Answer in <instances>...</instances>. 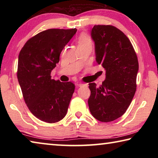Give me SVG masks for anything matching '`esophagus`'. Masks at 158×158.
Wrapping results in <instances>:
<instances>
[{
    "mask_svg": "<svg viewBox=\"0 0 158 158\" xmlns=\"http://www.w3.org/2000/svg\"><path fill=\"white\" fill-rule=\"evenodd\" d=\"M77 85H78L79 87H81V86H84V85H86V84H83V83H79V84H77Z\"/></svg>",
    "mask_w": 158,
    "mask_h": 158,
    "instance_id": "34e87169",
    "label": "esophagus"
}]
</instances>
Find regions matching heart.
Segmentation results:
<instances>
[{
    "label": "heart",
    "instance_id": "heart-1",
    "mask_svg": "<svg viewBox=\"0 0 158 158\" xmlns=\"http://www.w3.org/2000/svg\"><path fill=\"white\" fill-rule=\"evenodd\" d=\"M85 43H91V40H90L89 36L85 35H82L79 37L78 40V44Z\"/></svg>",
    "mask_w": 158,
    "mask_h": 158
}]
</instances>
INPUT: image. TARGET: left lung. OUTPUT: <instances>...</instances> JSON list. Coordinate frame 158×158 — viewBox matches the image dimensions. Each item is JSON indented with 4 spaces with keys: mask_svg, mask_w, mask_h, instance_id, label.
I'll list each match as a JSON object with an SVG mask.
<instances>
[{
    "mask_svg": "<svg viewBox=\"0 0 158 158\" xmlns=\"http://www.w3.org/2000/svg\"><path fill=\"white\" fill-rule=\"evenodd\" d=\"M91 37L96 61L105 69L106 79L99 87L89 84V109L98 121H113L125 113L135 95L137 56L128 37L113 26H94Z\"/></svg>",
    "mask_w": 158,
    "mask_h": 158,
    "instance_id": "8db88e82",
    "label": "left lung"
}]
</instances>
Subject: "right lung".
Returning <instances> with one entry per match:
<instances>
[{
  "label": "right lung",
  "mask_w": 158,
  "mask_h": 158,
  "mask_svg": "<svg viewBox=\"0 0 158 158\" xmlns=\"http://www.w3.org/2000/svg\"><path fill=\"white\" fill-rule=\"evenodd\" d=\"M77 29H48L26 42L18 60L17 78L29 110L42 121L53 123L65 116L75 85L52 79L61 52Z\"/></svg>",
  "instance_id": "1"
}]
</instances>
